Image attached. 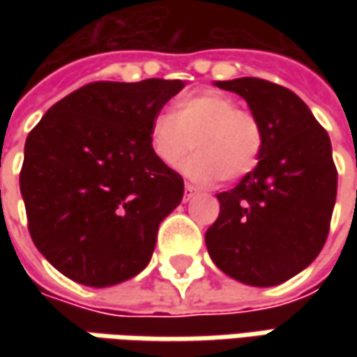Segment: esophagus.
I'll return each instance as SVG.
<instances>
[{"mask_svg":"<svg viewBox=\"0 0 357 357\" xmlns=\"http://www.w3.org/2000/svg\"><path fill=\"white\" fill-rule=\"evenodd\" d=\"M197 195V186H192V185H185V197L183 199L185 200H190L192 197Z\"/></svg>","mask_w":357,"mask_h":357,"instance_id":"esophagus-1","label":"esophagus"}]
</instances>
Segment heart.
<instances>
[{
    "label": "heart",
    "instance_id": "b5f03b06",
    "mask_svg": "<svg viewBox=\"0 0 357 357\" xmlns=\"http://www.w3.org/2000/svg\"><path fill=\"white\" fill-rule=\"evenodd\" d=\"M149 141L167 169H176L195 146L199 153L183 165V174L199 185H214L220 178L236 183L260 162L264 129L232 97L200 91L178 99L174 113H158L151 121Z\"/></svg>",
    "mask_w": 357,
    "mask_h": 357
}]
</instances>
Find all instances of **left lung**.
I'll use <instances>...</instances> for the list:
<instances>
[{
	"instance_id": "8db88e82",
	"label": "left lung",
	"mask_w": 357,
	"mask_h": 357,
	"mask_svg": "<svg viewBox=\"0 0 357 357\" xmlns=\"http://www.w3.org/2000/svg\"><path fill=\"white\" fill-rule=\"evenodd\" d=\"M240 95L264 129L260 162L232 190L204 240L213 262L250 286H276L310 266L328 238L336 204L332 144L296 93L256 77L216 81Z\"/></svg>"
}]
</instances>
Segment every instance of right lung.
Returning a JSON list of instances; mask_svg holds the SVG:
<instances>
[{"label":"right lung","instance_id":"1","mask_svg":"<svg viewBox=\"0 0 357 357\" xmlns=\"http://www.w3.org/2000/svg\"><path fill=\"white\" fill-rule=\"evenodd\" d=\"M183 87L181 79L89 83L29 132L20 172L27 227L67 278L105 288L151 262L185 183L153 155L149 127Z\"/></svg>","mask_w":357,"mask_h":357}]
</instances>
